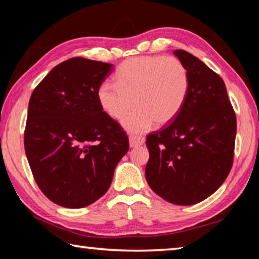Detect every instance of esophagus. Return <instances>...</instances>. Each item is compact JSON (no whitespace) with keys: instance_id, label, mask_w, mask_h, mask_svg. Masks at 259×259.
Returning a JSON list of instances; mask_svg holds the SVG:
<instances>
[{"instance_id":"34e87169","label":"esophagus","mask_w":259,"mask_h":259,"mask_svg":"<svg viewBox=\"0 0 259 259\" xmlns=\"http://www.w3.org/2000/svg\"><path fill=\"white\" fill-rule=\"evenodd\" d=\"M145 143V139L140 136H130L129 137V144L130 147H138Z\"/></svg>"}]
</instances>
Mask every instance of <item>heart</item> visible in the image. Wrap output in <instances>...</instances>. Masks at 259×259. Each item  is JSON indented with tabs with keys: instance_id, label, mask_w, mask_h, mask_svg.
Listing matches in <instances>:
<instances>
[{
	"instance_id": "b5f03b06",
	"label": "heart",
	"mask_w": 259,
	"mask_h": 259,
	"mask_svg": "<svg viewBox=\"0 0 259 259\" xmlns=\"http://www.w3.org/2000/svg\"><path fill=\"white\" fill-rule=\"evenodd\" d=\"M115 84L104 82L98 88V102L114 120L123 119L133 134L145 133L156 122H171L185 103L190 76L185 65L175 57H135L123 61L115 72Z\"/></svg>"
}]
</instances>
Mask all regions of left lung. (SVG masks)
Masks as SVG:
<instances>
[{"mask_svg": "<svg viewBox=\"0 0 259 259\" xmlns=\"http://www.w3.org/2000/svg\"><path fill=\"white\" fill-rule=\"evenodd\" d=\"M175 55L187 68L190 89L178 115L147 136L145 176L162 199L191 205L207 199L229 176L236 116L222 77L190 52Z\"/></svg>", "mask_w": 259, "mask_h": 259, "instance_id": "1", "label": "left lung"}]
</instances>
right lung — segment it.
<instances>
[{"label":"right lung","mask_w":259,"mask_h":259,"mask_svg":"<svg viewBox=\"0 0 259 259\" xmlns=\"http://www.w3.org/2000/svg\"><path fill=\"white\" fill-rule=\"evenodd\" d=\"M113 65L74 57L57 65L30 96L26 156L43 194L65 208L87 207L105 194L128 136L98 102Z\"/></svg>","instance_id":"add662e5"}]
</instances>
